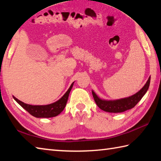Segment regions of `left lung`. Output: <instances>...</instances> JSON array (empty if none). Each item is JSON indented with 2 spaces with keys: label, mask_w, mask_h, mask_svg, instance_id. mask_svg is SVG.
Instances as JSON below:
<instances>
[{
  "label": "left lung",
  "mask_w": 161,
  "mask_h": 161,
  "mask_svg": "<svg viewBox=\"0 0 161 161\" xmlns=\"http://www.w3.org/2000/svg\"><path fill=\"white\" fill-rule=\"evenodd\" d=\"M150 81L151 77L148 78L145 85L138 92H136L135 94L129 96V97L117 99V100H105V99L99 98L92 90L93 97L94 98L96 105L101 110L108 113H122L127 110L133 108L139 103V101L141 100L148 91L150 85Z\"/></svg>",
  "instance_id": "obj_1"
}]
</instances>
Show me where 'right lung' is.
I'll list each match as a JSON object with an SVG mask.
<instances>
[{
  "instance_id": "add662e5",
  "label": "right lung",
  "mask_w": 161,
  "mask_h": 161,
  "mask_svg": "<svg viewBox=\"0 0 161 161\" xmlns=\"http://www.w3.org/2000/svg\"><path fill=\"white\" fill-rule=\"evenodd\" d=\"M73 84H74V82L72 83L68 90L59 100L51 104L44 105V106H33V105L25 103L24 102L18 100L14 96L13 98L23 108L25 109L29 113L35 117V118H53V117H55L59 115L65 108L69 97V92H70L72 88Z\"/></svg>"
}]
</instances>
